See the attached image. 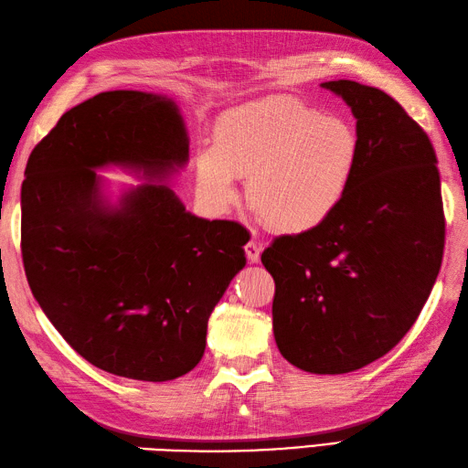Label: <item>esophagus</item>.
Listing matches in <instances>:
<instances>
[{
	"instance_id": "1",
	"label": "esophagus",
	"mask_w": 468,
	"mask_h": 468,
	"mask_svg": "<svg viewBox=\"0 0 468 468\" xmlns=\"http://www.w3.org/2000/svg\"><path fill=\"white\" fill-rule=\"evenodd\" d=\"M244 250H246V258H248V262H250V264H256L258 261H261L262 246L258 244V242H248V244L244 246Z\"/></svg>"
}]
</instances>
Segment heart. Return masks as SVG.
<instances>
[{
	"mask_svg": "<svg viewBox=\"0 0 468 468\" xmlns=\"http://www.w3.org/2000/svg\"><path fill=\"white\" fill-rule=\"evenodd\" d=\"M358 133L346 120L322 116L292 96H268L220 118L214 146L196 155L202 200L226 212L248 198L276 230L303 234L335 214L355 180Z\"/></svg>",
	"mask_w": 468,
	"mask_h": 468,
	"instance_id": "1",
	"label": "heart"
}]
</instances>
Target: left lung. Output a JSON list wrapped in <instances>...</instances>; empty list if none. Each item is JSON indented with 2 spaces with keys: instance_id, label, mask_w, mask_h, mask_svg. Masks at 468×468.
<instances>
[{
  "instance_id": "left-lung-1",
  "label": "left lung",
  "mask_w": 468,
  "mask_h": 468,
  "mask_svg": "<svg viewBox=\"0 0 468 468\" xmlns=\"http://www.w3.org/2000/svg\"><path fill=\"white\" fill-rule=\"evenodd\" d=\"M322 88L356 118L355 180L324 224L274 238L262 264L276 284L280 355L313 375H345L417 322L441 270L444 212L437 154L400 103L352 80Z\"/></svg>"
}]
</instances>
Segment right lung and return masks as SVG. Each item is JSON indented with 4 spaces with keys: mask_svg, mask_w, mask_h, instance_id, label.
Segmentation results:
<instances>
[{
    "mask_svg": "<svg viewBox=\"0 0 468 468\" xmlns=\"http://www.w3.org/2000/svg\"><path fill=\"white\" fill-rule=\"evenodd\" d=\"M188 162L176 103L101 91L59 118L22 184V256L31 292L68 345L110 375L164 382L190 372L218 300L246 266V228L186 212L158 184ZM122 165L151 182L118 207L95 170Z\"/></svg>",
    "mask_w": 468,
    "mask_h": 468,
    "instance_id": "add662e5",
    "label": "right lung"
}]
</instances>
